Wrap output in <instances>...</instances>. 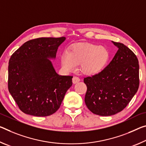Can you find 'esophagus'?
Segmentation results:
<instances>
[{
	"label": "esophagus",
	"instance_id": "34e87169",
	"mask_svg": "<svg viewBox=\"0 0 146 146\" xmlns=\"http://www.w3.org/2000/svg\"><path fill=\"white\" fill-rule=\"evenodd\" d=\"M72 81L73 84H76L80 81V78H78V77H76V76H74L72 78Z\"/></svg>",
	"mask_w": 146,
	"mask_h": 146
}]
</instances>
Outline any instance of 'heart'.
Instances as JSON below:
<instances>
[{"mask_svg": "<svg viewBox=\"0 0 146 146\" xmlns=\"http://www.w3.org/2000/svg\"><path fill=\"white\" fill-rule=\"evenodd\" d=\"M107 48L97 44H76L69 47L68 52L62 53L60 61L62 68L67 71H73L77 65L81 64L82 72L92 75L101 72L110 59Z\"/></svg>", "mask_w": 146, "mask_h": 146, "instance_id": "obj_1", "label": "heart"}]
</instances>
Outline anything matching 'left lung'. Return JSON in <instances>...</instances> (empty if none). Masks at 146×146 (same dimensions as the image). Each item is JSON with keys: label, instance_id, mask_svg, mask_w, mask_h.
<instances>
[{"label": "left lung", "instance_id": "obj_1", "mask_svg": "<svg viewBox=\"0 0 146 146\" xmlns=\"http://www.w3.org/2000/svg\"><path fill=\"white\" fill-rule=\"evenodd\" d=\"M112 61L101 72L84 78L87 86L85 103L95 114L108 116L121 112L139 87V64L130 48L119 42Z\"/></svg>", "mask_w": 146, "mask_h": 146}]
</instances>
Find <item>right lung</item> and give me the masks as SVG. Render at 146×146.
Listing matches in <instances>:
<instances>
[{"instance_id":"obj_1","label":"right lung","mask_w":146,"mask_h":146,"mask_svg":"<svg viewBox=\"0 0 146 146\" xmlns=\"http://www.w3.org/2000/svg\"><path fill=\"white\" fill-rule=\"evenodd\" d=\"M66 40L40 38L25 42L11 55L8 90L19 109L34 116H48L60 106L72 86V76L58 75L48 58H54Z\"/></svg>"}]
</instances>
